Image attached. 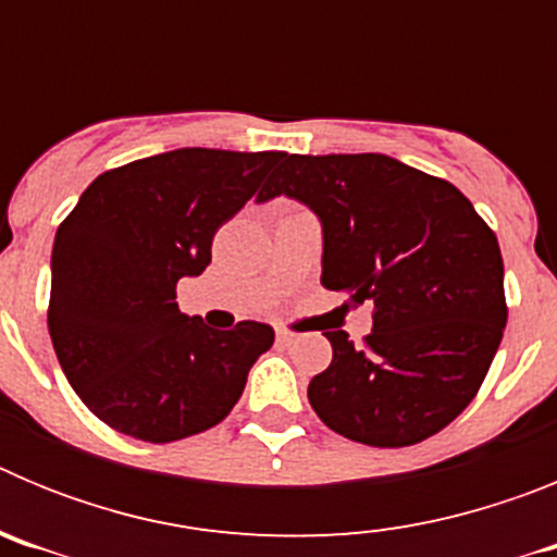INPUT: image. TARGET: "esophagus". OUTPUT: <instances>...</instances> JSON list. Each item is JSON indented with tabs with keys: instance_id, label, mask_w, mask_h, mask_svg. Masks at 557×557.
I'll list each match as a JSON object with an SVG mask.
<instances>
[{
	"instance_id": "obj_1",
	"label": "esophagus",
	"mask_w": 557,
	"mask_h": 557,
	"mask_svg": "<svg viewBox=\"0 0 557 557\" xmlns=\"http://www.w3.org/2000/svg\"><path fill=\"white\" fill-rule=\"evenodd\" d=\"M275 339H278V343H282V346H289V343H295V339H298V334L295 332H289V329H275Z\"/></svg>"
}]
</instances>
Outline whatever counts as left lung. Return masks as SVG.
<instances>
[{"instance_id":"left-lung-1","label":"left lung","mask_w":557,"mask_h":557,"mask_svg":"<svg viewBox=\"0 0 557 557\" xmlns=\"http://www.w3.org/2000/svg\"><path fill=\"white\" fill-rule=\"evenodd\" d=\"M321 218L326 289L373 304L362 346L323 332L332 366L309 382L323 424L398 449L449 426L480 391L508 323L496 234L449 181L379 152L284 156L259 200Z\"/></svg>"}]
</instances>
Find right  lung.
<instances>
[{
    "label": "right lung",
    "instance_id": "obj_1",
    "mask_svg": "<svg viewBox=\"0 0 557 557\" xmlns=\"http://www.w3.org/2000/svg\"><path fill=\"white\" fill-rule=\"evenodd\" d=\"M287 152L184 147L102 172L58 225L49 337L83 405L111 430L172 444L220 424L273 346L268 323L209 329L178 309V278Z\"/></svg>",
    "mask_w": 557,
    "mask_h": 557
}]
</instances>
